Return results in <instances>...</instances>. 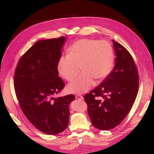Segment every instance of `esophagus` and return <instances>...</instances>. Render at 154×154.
I'll list each match as a JSON object with an SVG mask.
<instances>
[{
  "label": "esophagus",
  "mask_w": 154,
  "mask_h": 154,
  "mask_svg": "<svg viewBox=\"0 0 154 154\" xmlns=\"http://www.w3.org/2000/svg\"><path fill=\"white\" fill-rule=\"evenodd\" d=\"M75 99H80V100H83V97L82 96H80V95H76L75 96Z\"/></svg>",
  "instance_id": "1"
}]
</instances>
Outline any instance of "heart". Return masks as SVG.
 <instances>
[{
  "label": "heart",
  "mask_w": 154,
  "mask_h": 154,
  "mask_svg": "<svg viewBox=\"0 0 154 154\" xmlns=\"http://www.w3.org/2000/svg\"><path fill=\"white\" fill-rule=\"evenodd\" d=\"M112 45L105 40L81 39L68 49V55L61 57L57 69L60 75L68 81L74 79L67 86V91L80 94L88 91L96 81H101L110 73L114 64Z\"/></svg>",
  "instance_id": "heart-1"
}]
</instances>
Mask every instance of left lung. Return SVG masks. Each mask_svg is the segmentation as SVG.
<instances>
[{"label":"left lung","instance_id":"1","mask_svg":"<svg viewBox=\"0 0 154 154\" xmlns=\"http://www.w3.org/2000/svg\"><path fill=\"white\" fill-rule=\"evenodd\" d=\"M112 41L116 54L113 71L84 96L92 124L102 130L112 129L124 120L138 90L139 77L132 57L121 44Z\"/></svg>","mask_w":154,"mask_h":154}]
</instances>
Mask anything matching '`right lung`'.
Here are the masks:
<instances>
[{
  "label": "right lung",
  "mask_w": 154,
  "mask_h": 154,
  "mask_svg": "<svg viewBox=\"0 0 154 154\" xmlns=\"http://www.w3.org/2000/svg\"><path fill=\"white\" fill-rule=\"evenodd\" d=\"M65 40L62 36L37 41L19 59L14 76L22 111L37 129L52 135L68 127L69 106L75 99L73 94L54 97L64 86L57 66Z\"/></svg>",
  "instance_id": "right-lung-1"
}]
</instances>
